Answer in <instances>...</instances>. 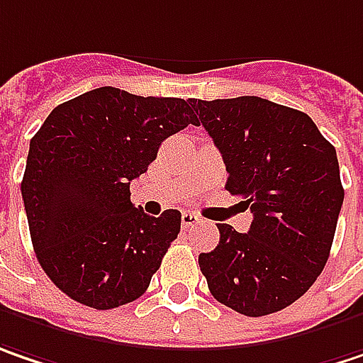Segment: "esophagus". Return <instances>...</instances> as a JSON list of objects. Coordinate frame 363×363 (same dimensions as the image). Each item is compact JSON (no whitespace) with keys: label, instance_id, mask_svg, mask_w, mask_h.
I'll return each mask as SVG.
<instances>
[{"label":"esophagus","instance_id":"1","mask_svg":"<svg viewBox=\"0 0 363 363\" xmlns=\"http://www.w3.org/2000/svg\"><path fill=\"white\" fill-rule=\"evenodd\" d=\"M201 222V218L197 216V213H193V211H184L181 218V224L182 228H191V225L199 224Z\"/></svg>","mask_w":363,"mask_h":363}]
</instances>
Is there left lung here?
Wrapping results in <instances>:
<instances>
[{"label":"left lung","instance_id":"left-lung-1","mask_svg":"<svg viewBox=\"0 0 363 363\" xmlns=\"http://www.w3.org/2000/svg\"><path fill=\"white\" fill-rule=\"evenodd\" d=\"M189 104L222 152L225 189L252 211L246 234L218 224L220 245L199 255L207 288L245 316L284 310L327 265L343 205L337 152L306 113L265 98Z\"/></svg>","mask_w":363,"mask_h":363}]
</instances>
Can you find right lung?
Wrapping results in <instances>:
<instances>
[{
  "mask_svg": "<svg viewBox=\"0 0 363 363\" xmlns=\"http://www.w3.org/2000/svg\"><path fill=\"white\" fill-rule=\"evenodd\" d=\"M186 125L195 115L182 98L104 86L59 104L30 139L22 199L34 252L72 300L111 310L147 289L181 232V211L143 213L129 184Z\"/></svg>",
  "mask_w": 363,
  "mask_h": 363,
  "instance_id": "right-lung-1",
  "label": "right lung"
}]
</instances>
